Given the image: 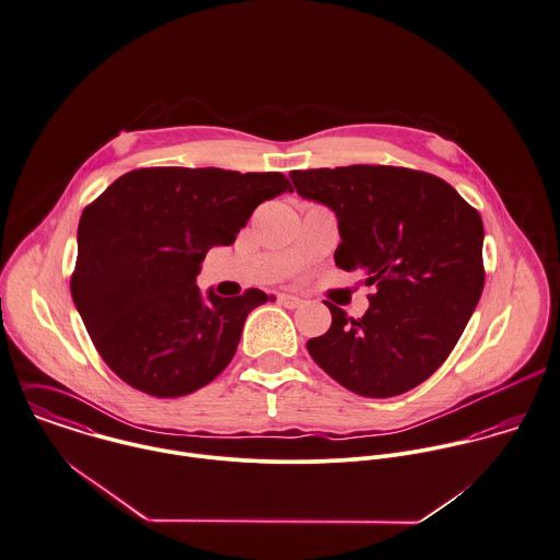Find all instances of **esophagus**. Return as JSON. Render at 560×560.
<instances>
[{
    "instance_id": "34e87169",
    "label": "esophagus",
    "mask_w": 560,
    "mask_h": 560,
    "mask_svg": "<svg viewBox=\"0 0 560 560\" xmlns=\"http://www.w3.org/2000/svg\"><path fill=\"white\" fill-rule=\"evenodd\" d=\"M277 301H279V305H283L288 310H296V307L303 305V301L299 296H292V294H279Z\"/></svg>"
}]
</instances>
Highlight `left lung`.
<instances>
[{
  "mask_svg": "<svg viewBox=\"0 0 560 560\" xmlns=\"http://www.w3.org/2000/svg\"><path fill=\"white\" fill-rule=\"evenodd\" d=\"M301 197L337 214L336 266L374 285L361 318L331 310L312 359L365 398L424 383L456 346L485 285L480 214L444 179L402 166L352 164L290 173Z\"/></svg>",
  "mask_w": 560,
  "mask_h": 560,
  "instance_id": "obj_1",
  "label": "left lung"
}]
</instances>
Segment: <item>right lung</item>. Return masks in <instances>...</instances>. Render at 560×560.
I'll use <instances>...</instances> for the list:
<instances>
[{
    "mask_svg": "<svg viewBox=\"0 0 560 560\" xmlns=\"http://www.w3.org/2000/svg\"><path fill=\"white\" fill-rule=\"evenodd\" d=\"M292 184L283 173L151 166L118 177L82 212L71 296L97 352L129 387L179 398L212 383L235 354L248 288L203 301L206 253L233 244L255 208Z\"/></svg>",
    "mask_w": 560,
    "mask_h": 560,
    "instance_id": "1",
    "label": "right lung"
}]
</instances>
